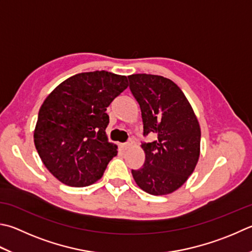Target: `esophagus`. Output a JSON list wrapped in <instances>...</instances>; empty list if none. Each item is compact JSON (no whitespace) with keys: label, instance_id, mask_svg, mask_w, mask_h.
<instances>
[{"label":"esophagus","instance_id":"esophagus-1","mask_svg":"<svg viewBox=\"0 0 252 252\" xmlns=\"http://www.w3.org/2000/svg\"><path fill=\"white\" fill-rule=\"evenodd\" d=\"M130 147V142H125V144H121V148L123 150H126Z\"/></svg>","mask_w":252,"mask_h":252}]
</instances>
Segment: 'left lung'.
Masks as SVG:
<instances>
[{"instance_id": "1", "label": "left lung", "mask_w": 252, "mask_h": 252, "mask_svg": "<svg viewBox=\"0 0 252 252\" xmlns=\"http://www.w3.org/2000/svg\"><path fill=\"white\" fill-rule=\"evenodd\" d=\"M128 80L140 106L144 136H156L155 141L141 142L145 163L131 174L145 192L170 194L182 187L196 167L200 124L184 93L170 79L139 73L128 75Z\"/></svg>"}]
</instances>
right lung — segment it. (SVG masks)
I'll return each instance as SVG.
<instances>
[{
	"label": "right lung",
	"mask_w": 252,
	"mask_h": 252,
	"mask_svg": "<svg viewBox=\"0 0 252 252\" xmlns=\"http://www.w3.org/2000/svg\"><path fill=\"white\" fill-rule=\"evenodd\" d=\"M128 87L125 75L82 72L60 83L38 113L34 142L42 163L69 187L82 188L102 178L117 155L107 141L108 105Z\"/></svg>",
	"instance_id": "right-lung-1"
}]
</instances>
